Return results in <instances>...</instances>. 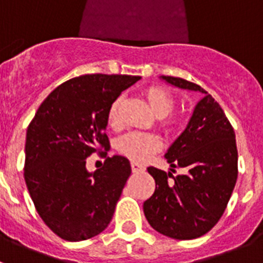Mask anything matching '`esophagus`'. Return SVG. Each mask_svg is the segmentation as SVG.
<instances>
[{"label":"esophagus","mask_w":263,"mask_h":263,"mask_svg":"<svg viewBox=\"0 0 263 263\" xmlns=\"http://www.w3.org/2000/svg\"><path fill=\"white\" fill-rule=\"evenodd\" d=\"M130 166H132V171H133V173H143L146 170V167L143 166V164L138 163V162H132Z\"/></svg>","instance_id":"esophagus-1"}]
</instances>
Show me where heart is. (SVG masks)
I'll return each instance as SVG.
<instances>
[{
	"label": "heart",
	"mask_w": 263,
	"mask_h": 263,
	"mask_svg": "<svg viewBox=\"0 0 263 263\" xmlns=\"http://www.w3.org/2000/svg\"><path fill=\"white\" fill-rule=\"evenodd\" d=\"M145 96L147 103L150 104L155 115L159 117L168 115L175 106V99L168 89L159 85H152L145 90ZM122 99L118 97L110 104L108 110V121L111 126H117L120 122V108ZM182 125V117L175 113L167 116L162 122L164 132L168 134L176 133ZM162 147L160 138L157 134L145 133V132H130L118 139V152L125 157L136 162H145L153 154Z\"/></svg>",
	"instance_id": "1"
}]
</instances>
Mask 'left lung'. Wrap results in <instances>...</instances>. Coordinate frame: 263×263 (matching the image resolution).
<instances>
[{
  "label": "left lung",
  "instance_id": "obj_1",
  "mask_svg": "<svg viewBox=\"0 0 263 263\" xmlns=\"http://www.w3.org/2000/svg\"><path fill=\"white\" fill-rule=\"evenodd\" d=\"M178 88L204 95L187 127L166 153L171 173L148 167L155 191L143 212L155 231L176 240H194L221 218L238 175L236 136L224 110L200 85L162 76ZM174 168L186 174L174 177Z\"/></svg>",
  "mask_w": 263,
  "mask_h": 263
}]
</instances>
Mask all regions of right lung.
Listing matches in <instances>:
<instances>
[{
    "label": "right lung",
    "instance_id": "add662e5",
    "mask_svg": "<svg viewBox=\"0 0 263 263\" xmlns=\"http://www.w3.org/2000/svg\"><path fill=\"white\" fill-rule=\"evenodd\" d=\"M139 79L104 73L71 79L46 97L29 124L25 182L38 215L63 240L92 238L113 217L132 167L125 157H106L108 110ZM93 152L106 162L88 173L85 163Z\"/></svg>",
    "mask_w": 263,
    "mask_h": 263
}]
</instances>
